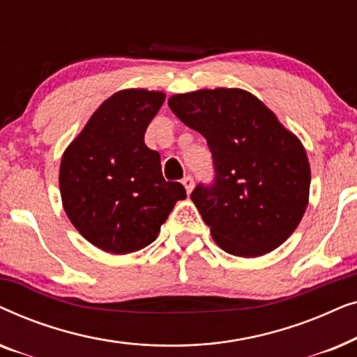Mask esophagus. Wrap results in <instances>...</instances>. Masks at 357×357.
<instances>
[{
    "instance_id": "34e87169",
    "label": "esophagus",
    "mask_w": 357,
    "mask_h": 357,
    "mask_svg": "<svg viewBox=\"0 0 357 357\" xmlns=\"http://www.w3.org/2000/svg\"><path fill=\"white\" fill-rule=\"evenodd\" d=\"M182 183H183L185 190H187V193H188V195L192 193V190L195 188V182H193V178H192V177H185V178L182 180Z\"/></svg>"
}]
</instances>
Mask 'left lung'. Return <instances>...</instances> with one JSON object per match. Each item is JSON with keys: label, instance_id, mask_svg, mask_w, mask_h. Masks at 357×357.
<instances>
[{"label": "left lung", "instance_id": "1", "mask_svg": "<svg viewBox=\"0 0 357 357\" xmlns=\"http://www.w3.org/2000/svg\"><path fill=\"white\" fill-rule=\"evenodd\" d=\"M169 107L213 153L216 180L198 185L190 198L214 242L243 258L286 242L309 204L310 164L301 139L258 97L237 87L174 94Z\"/></svg>", "mask_w": 357, "mask_h": 357}]
</instances>
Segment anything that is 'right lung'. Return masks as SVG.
<instances>
[{"mask_svg": "<svg viewBox=\"0 0 357 357\" xmlns=\"http://www.w3.org/2000/svg\"><path fill=\"white\" fill-rule=\"evenodd\" d=\"M165 100L162 91L123 89L102 102L65 149L60 193L65 213L92 245L114 255L155 241L175 203L187 198L165 182L144 133Z\"/></svg>", "mask_w": 357, "mask_h": 357, "instance_id": "add662e5", "label": "right lung"}]
</instances>
